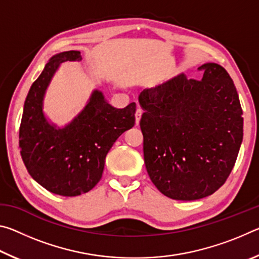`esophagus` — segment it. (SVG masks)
Listing matches in <instances>:
<instances>
[{"mask_svg": "<svg viewBox=\"0 0 259 259\" xmlns=\"http://www.w3.org/2000/svg\"><path fill=\"white\" fill-rule=\"evenodd\" d=\"M142 114H143V109L138 106L137 111H136V114H135L136 123H137V124H139V121H140V117H142Z\"/></svg>", "mask_w": 259, "mask_h": 259, "instance_id": "1", "label": "esophagus"}]
</instances>
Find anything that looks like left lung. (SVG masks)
Instances as JSON below:
<instances>
[{"mask_svg":"<svg viewBox=\"0 0 259 259\" xmlns=\"http://www.w3.org/2000/svg\"><path fill=\"white\" fill-rule=\"evenodd\" d=\"M202 80L185 74L144 89L138 100L144 161L152 183L174 200L216 192L233 169L243 138L235 85L224 68L203 64Z\"/></svg>","mask_w":259,"mask_h":259,"instance_id":"left-lung-1","label":"left lung"}]
</instances>
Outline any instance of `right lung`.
Here are the masks:
<instances>
[{
	"mask_svg": "<svg viewBox=\"0 0 259 259\" xmlns=\"http://www.w3.org/2000/svg\"><path fill=\"white\" fill-rule=\"evenodd\" d=\"M81 59V52L74 50L51 57L28 91L19 129L20 154L28 174L63 196H77L97 185L108 151L136 121L135 103L115 108L97 89L63 128L47 119L43 102L52 77L65 61Z\"/></svg>",
	"mask_w": 259,
	"mask_h": 259,
	"instance_id": "1",
	"label": "right lung"
}]
</instances>
